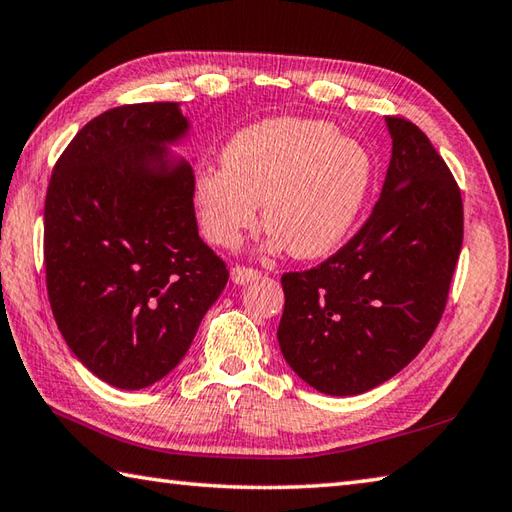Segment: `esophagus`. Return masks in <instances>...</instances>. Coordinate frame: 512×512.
<instances>
[{"label": "esophagus", "instance_id": "obj_1", "mask_svg": "<svg viewBox=\"0 0 512 512\" xmlns=\"http://www.w3.org/2000/svg\"><path fill=\"white\" fill-rule=\"evenodd\" d=\"M259 270L255 268H248V266H235L233 270H230V279H233L235 284H248L253 282V279H259Z\"/></svg>", "mask_w": 512, "mask_h": 512}]
</instances>
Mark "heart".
I'll return each mask as SVG.
<instances>
[{
	"instance_id": "1",
	"label": "heart",
	"mask_w": 512,
	"mask_h": 512,
	"mask_svg": "<svg viewBox=\"0 0 512 512\" xmlns=\"http://www.w3.org/2000/svg\"><path fill=\"white\" fill-rule=\"evenodd\" d=\"M224 170L195 179L204 235L235 246L257 224L297 259L324 257L344 242L362 210L373 159L355 139L322 119L270 117L228 139Z\"/></svg>"
}]
</instances>
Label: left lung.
Wrapping results in <instances>:
<instances>
[{
	"mask_svg": "<svg viewBox=\"0 0 512 512\" xmlns=\"http://www.w3.org/2000/svg\"><path fill=\"white\" fill-rule=\"evenodd\" d=\"M393 157L366 224L310 270L284 273L277 339L326 395H359L419 355L448 302L464 239L462 193L430 139L386 117Z\"/></svg>",
	"mask_w": 512,
	"mask_h": 512,
	"instance_id": "left-lung-1",
	"label": "left lung"
}]
</instances>
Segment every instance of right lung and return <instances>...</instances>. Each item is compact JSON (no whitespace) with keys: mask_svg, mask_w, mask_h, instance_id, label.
Instances as JSON below:
<instances>
[{"mask_svg":"<svg viewBox=\"0 0 512 512\" xmlns=\"http://www.w3.org/2000/svg\"><path fill=\"white\" fill-rule=\"evenodd\" d=\"M186 130L177 102L110 108L73 137L48 184L50 308L79 362L115 388H146L182 362L228 282L199 237L193 168L164 157Z\"/></svg>","mask_w":512,"mask_h":512,"instance_id":"1","label":"right lung"}]
</instances>
